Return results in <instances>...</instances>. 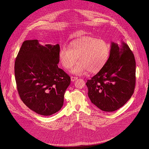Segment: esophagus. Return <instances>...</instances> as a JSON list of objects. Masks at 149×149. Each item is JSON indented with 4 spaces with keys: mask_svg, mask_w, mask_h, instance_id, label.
Wrapping results in <instances>:
<instances>
[{
    "mask_svg": "<svg viewBox=\"0 0 149 149\" xmlns=\"http://www.w3.org/2000/svg\"><path fill=\"white\" fill-rule=\"evenodd\" d=\"M78 79V78L77 77H70V80H71V81H75V80H77Z\"/></svg>",
    "mask_w": 149,
    "mask_h": 149,
    "instance_id": "obj_1",
    "label": "esophagus"
}]
</instances>
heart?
Wrapping results in <instances>:
<instances>
[{"mask_svg":"<svg viewBox=\"0 0 149 149\" xmlns=\"http://www.w3.org/2000/svg\"><path fill=\"white\" fill-rule=\"evenodd\" d=\"M110 51V45L105 40L85 36L70 42L69 48L61 47L58 52V60L63 67L69 69L78 58L79 62L71 70L75 75H83L87 71L97 73L106 65Z\"/></svg>","mask_w":149,"mask_h":149,"instance_id":"b5f03b06","label":"heart"}]
</instances>
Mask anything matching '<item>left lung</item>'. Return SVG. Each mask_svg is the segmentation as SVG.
Listing matches in <instances>:
<instances>
[{
	"instance_id": "1",
	"label": "left lung",
	"mask_w": 149,
	"mask_h": 149,
	"mask_svg": "<svg viewBox=\"0 0 149 149\" xmlns=\"http://www.w3.org/2000/svg\"><path fill=\"white\" fill-rule=\"evenodd\" d=\"M135 72V57L129 46L112 42L106 65L86 83L91 102L105 112L121 107L134 93Z\"/></svg>"
}]
</instances>
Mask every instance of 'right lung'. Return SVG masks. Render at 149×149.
Listing matches in <instances>:
<instances>
[{
  "instance_id": "1",
  "label": "right lung",
  "mask_w": 149,
  "mask_h": 149,
  "mask_svg": "<svg viewBox=\"0 0 149 149\" xmlns=\"http://www.w3.org/2000/svg\"><path fill=\"white\" fill-rule=\"evenodd\" d=\"M60 46L42 45L38 40L23 42L14 64L19 96L27 107L44 116L59 111L70 77L58 66Z\"/></svg>"
}]
</instances>
